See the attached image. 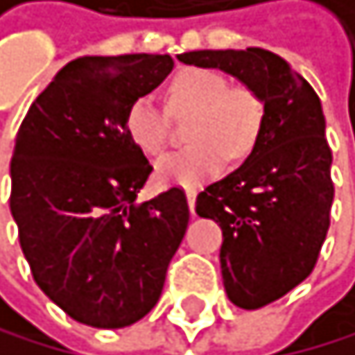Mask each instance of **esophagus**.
<instances>
[{"label":"esophagus","mask_w":355,"mask_h":355,"mask_svg":"<svg viewBox=\"0 0 355 355\" xmlns=\"http://www.w3.org/2000/svg\"><path fill=\"white\" fill-rule=\"evenodd\" d=\"M187 200H189L191 213L195 215V200H198V191H195V189H189V191H187Z\"/></svg>","instance_id":"esophagus-1"}]
</instances>
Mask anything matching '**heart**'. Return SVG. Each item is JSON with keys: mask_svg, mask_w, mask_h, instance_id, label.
<instances>
[{"mask_svg": "<svg viewBox=\"0 0 355 355\" xmlns=\"http://www.w3.org/2000/svg\"><path fill=\"white\" fill-rule=\"evenodd\" d=\"M166 110L173 116L191 114L189 147L164 155L155 164V178L164 184L198 187L217 175L226 153L245 157L261 136L266 107L248 85H228L215 69L184 67L166 87ZM129 140L144 155H160L168 138V116L149 96L131 101L125 114Z\"/></svg>", "mask_w": 355, "mask_h": 355, "instance_id": "1", "label": "heart"}]
</instances>
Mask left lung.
Listing matches in <instances>:
<instances>
[{"label":"left lung","instance_id":"obj_1","mask_svg":"<svg viewBox=\"0 0 355 355\" xmlns=\"http://www.w3.org/2000/svg\"><path fill=\"white\" fill-rule=\"evenodd\" d=\"M178 59L237 76L266 107L252 153L195 202L198 215L217 221L224 235L219 261L228 299L259 309L312 275L329 230L331 149L320 98L281 56L261 48L198 50Z\"/></svg>","mask_w":355,"mask_h":355}]
</instances>
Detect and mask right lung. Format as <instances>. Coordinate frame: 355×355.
I'll return each mask as SVG.
<instances>
[{"label": "right lung", "mask_w": 355, "mask_h": 355, "mask_svg": "<svg viewBox=\"0 0 355 355\" xmlns=\"http://www.w3.org/2000/svg\"><path fill=\"white\" fill-rule=\"evenodd\" d=\"M168 54L83 56L30 105L10 160V213L37 286L67 316L118 329L147 316L189 226L184 189L136 202L153 166L129 140L131 101Z\"/></svg>", "instance_id": "1"}]
</instances>
